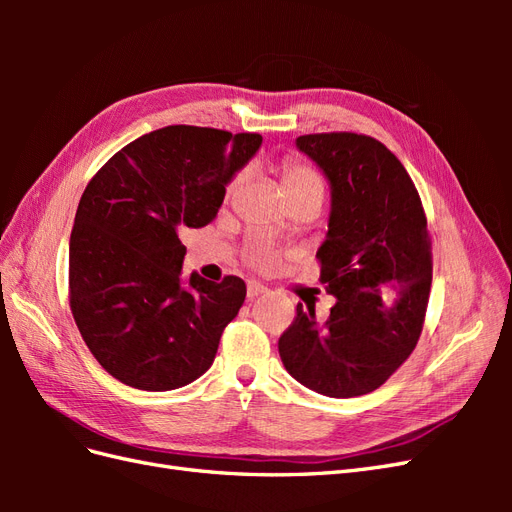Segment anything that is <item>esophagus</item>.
Returning a JSON list of instances; mask_svg holds the SVG:
<instances>
[{"instance_id": "obj_1", "label": "esophagus", "mask_w": 512, "mask_h": 512, "mask_svg": "<svg viewBox=\"0 0 512 512\" xmlns=\"http://www.w3.org/2000/svg\"><path fill=\"white\" fill-rule=\"evenodd\" d=\"M267 292V286H262L260 282H247V299H256L260 294Z\"/></svg>"}]
</instances>
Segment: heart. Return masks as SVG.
<instances>
[{
	"mask_svg": "<svg viewBox=\"0 0 512 512\" xmlns=\"http://www.w3.org/2000/svg\"><path fill=\"white\" fill-rule=\"evenodd\" d=\"M305 188H314V190L322 192L320 177L314 173L312 168H307V166L286 164L284 166V192L305 190Z\"/></svg>",
	"mask_w": 512,
	"mask_h": 512,
	"instance_id": "heart-1",
	"label": "heart"
}]
</instances>
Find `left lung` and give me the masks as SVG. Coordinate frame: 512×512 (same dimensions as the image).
<instances>
[{
	"instance_id": "obj_1",
	"label": "left lung",
	"mask_w": 512,
	"mask_h": 512,
	"mask_svg": "<svg viewBox=\"0 0 512 512\" xmlns=\"http://www.w3.org/2000/svg\"><path fill=\"white\" fill-rule=\"evenodd\" d=\"M331 188L320 280L335 297L331 316L297 305L280 337L288 374L327 397L376 391L412 354L431 286V243L421 198L376 138L333 132L297 138Z\"/></svg>"
}]
</instances>
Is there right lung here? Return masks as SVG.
<instances>
[{"mask_svg": "<svg viewBox=\"0 0 512 512\" xmlns=\"http://www.w3.org/2000/svg\"><path fill=\"white\" fill-rule=\"evenodd\" d=\"M260 134L168 126L117 151L85 188L70 235V307L87 348L119 382L173 391L213 365L245 282L181 277L185 228L215 220Z\"/></svg>", "mask_w": 512, "mask_h": 512, "instance_id": "obj_1", "label": "right lung"}]
</instances>
